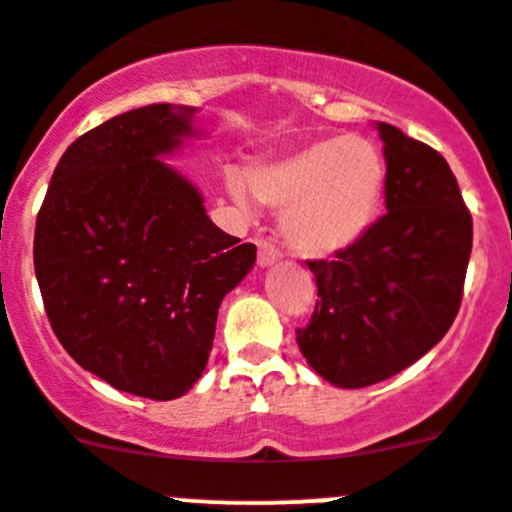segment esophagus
<instances>
[{
	"instance_id": "obj_1",
	"label": "esophagus",
	"mask_w": 512,
	"mask_h": 512,
	"mask_svg": "<svg viewBox=\"0 0 512 512\" xmlns=\"http://www.w3.org/2000/svg\"><path fill=\"white\" fill-rule=\"evenodd\" d=\"M280 260V250L272 242L260 240V252H257V265L260 267H270L272 262Z\"/></svg>"
}]
</instances>
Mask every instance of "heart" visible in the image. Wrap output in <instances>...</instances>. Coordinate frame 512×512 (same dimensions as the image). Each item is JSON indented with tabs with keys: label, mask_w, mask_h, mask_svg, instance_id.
<instances>
[{
	"label": "heart",
	"mask_w": 512,
	"mask_h": 512,
	"mask_svg": "<svg viewBox=\"0 0 512 512\" xmlns=\"http://www.w3.org/2000/svg\"><path fill=\"white\" fill-rule=\"evenodd\" d=\"M234 204L255 212L257 202L283 207V234L303 255L348 250L374 227L384 204L386 159L364 136H328L303 143L250 171H232Z\"/></svg>",
	"instance_id": "b5f03b06"
}]
</instances>
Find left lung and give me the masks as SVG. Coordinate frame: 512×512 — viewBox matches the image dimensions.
Returning <instances> with one entry per match:
<instances>
[{
  "instance_id": "obj_1",
  "label": "left lung",
  "mask_w": 512,
  "mask_h": 512,
  "mask_svg": "<svg viewBox=\"0 0 512 512\" xmlns=\"http://www.w3.org/2000/svg\"><path fill=\"white\" fill-rule=\"evenodd\" d=\"M386 214L333 260L308 262L318 298L298 346L333 386L399 374L450 331L472 252V217L450 164L389 123Z\"/></svg>"
}]
</instances>
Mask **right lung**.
Wrapping results in <instances>:
<instances>
[{
	"mask_svg": "<svg viewBox=\"0 0 512 512\" xmlns=\"http://www.w3.org/2000/svg\"><path fill=\"white\" fill-rule=\"evenodd\" d=\"M197 108L121 113L68 146L35 227V275L62 348L126 394L179 399L207 369L224 295L257 247L207 217L166 164Z\"/></svg>",
	"mask_w": 512,
	"mask_h": 512,
	"instance_id": "obj_1",
	"label": "right lung"
}]
</instances>
